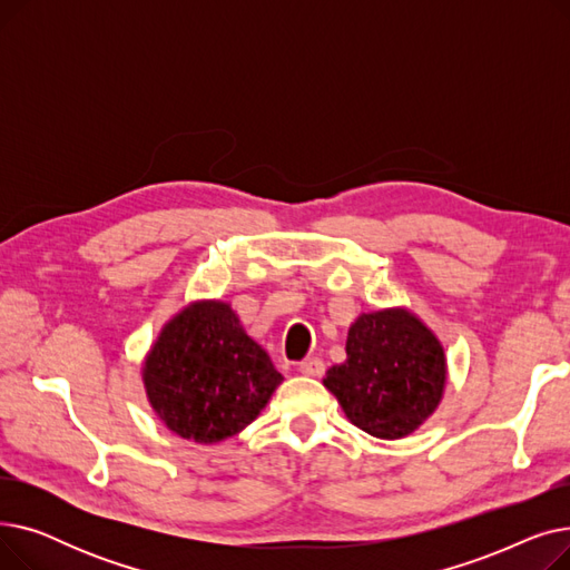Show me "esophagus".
<instances>
[{
    "label": "esophagus",
    "instance_id": "esophagus-1",
    "mask_svg": "<svg viewBox=\"0 0 570 570\" xmlns=\"http://www.w3.org/2000/svg\"><path fill=\"white\" fill-rule=\"evenodd\" d=\"M297 372L305 376H321L325 372V365L321 357H305V361H301V365H297Z\"/></svg>",
    "mask_w": 570,
    "mask_h": 570
}]
</instances>
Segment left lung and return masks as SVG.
I'll list each match as a JSON object with an SVG mask.
<instances>
[{"label":"left lung","mask_w":570,"mask_h":570,"mask_svg":"<svg viewBox=\"0 0 570 570\" xmlns=\"http://www.w3.org/2000/svg\"><path fill=\"white\" fill-rule=\"evenodd\" d=\"M323 383L355 428L400 439L436 409L445 357L434 333L413 314L372 312L351 325L346 361L327 370Z\"/></svg>","instance_id":"obj_1"}]
</instances>
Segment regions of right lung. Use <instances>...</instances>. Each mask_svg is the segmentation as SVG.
<instances>
[{"label":"right lung","instance_id":"1","mask_svg":"<svg viewBox=\"0 0 570 570\" xmlns=\"http://www.w3.org/2000/svg\"><path fill=\"white\" fill-rule=\"evenodd\" d=\"M142 376L161 421L198 443L245 430L284 381L224 303L177 314L149 351Z\"/></svg>","mask_w":570,"mask_h":570}]
</instances>
